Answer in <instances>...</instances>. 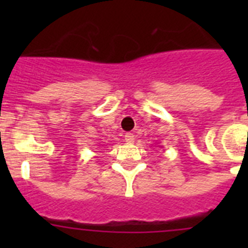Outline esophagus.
I'll return each instance as SVG.
<instances>
[{
    "mask_svg": "<svg viewBox=\"0 0 248 248\" xmlns=\"http://www.w3.org/2000/svg\"><path fill=\"white\" fill-rule=\"evenodd\" d=\"M124 138H125L126 143H133L134 141V134H131V133H126Z\"/></svg>",
    "mask_w": 248,
    "mask_h": 248,
    "instance_id": "34e87169",
    "label": "esophagus"
}]
</instances>
